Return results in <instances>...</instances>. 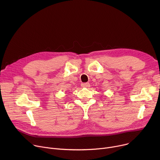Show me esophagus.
<instances>
[{"label":"esophagus","instance_id":"34e87169","mask_svg":"<svg viewBox=\"0 0 160 160\" xmlns=\"http://www.w3.org/2000/svg\"><path fill=\"white\" fill-rule=\"evenodd\" d=\"M81 86L82 88H89L90 86V84L89 83H82L81 84Z\"/></svg>","mask_w":160,"mask_h":160}]
</instances>
